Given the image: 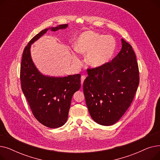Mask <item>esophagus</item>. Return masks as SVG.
<instances>
[{"mask_svg": "<svg viewBox=\"0 0 160 160\" xmlns=\"http://www.w3.org/2000/svg\"><path fill=\"white\" fill-rule=\"evenodd\" d=\"M86 77L85 75H82V77H81V83H82V85L83 84V81H84V80L86 79Z\"/></svg>", "mask_w": 160, "mask_h": 160, "instance_id": "esophagus-1", "label": "esophagus"}]
</instances>
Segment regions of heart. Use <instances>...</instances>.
Returning a JSON list of instances; mask_svg holds the SVG:
<instances>
[{
  "label": "heart",
  "instance_id": "obj_1",
  "mask_svg": "<svg viewBox=\"0 0 160 160\" xmlns=\"http://www.w3.org/2000/svg\"><path fill=\"white\" fill-rule=\"evenodd\" d=\"M116 40L111 36H105L93 31L83 32L77 39L74 48L82 54H87L86 62L92 67H99L110 61L115 52ZM74 62L80 63L77 56Z\"/></svg>",
  "mask_w": 160,
  "mask_h": 160
}]
</instances>
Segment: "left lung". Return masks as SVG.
I'll return each mask as SVG.
<instances>
[{"label":"left lung","instance_id":"left-lung-1","mask_svg":"<svg viewBox=\"0 0 160 160\" xmlns=\"http://www.w3.org/2000/svg\"><path fill=\"white\" fill-rule=\"evenodd\" d=\"M122 48L113 60L88 69L83 89L91 118L103 126L118 121L130 106L139 83L136 54L121 39Z\"/></svg>","mask_w":160,"mask_h":160}]
</instances>
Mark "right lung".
Masks as SVG:
<instances>
[{
	"instance_id": "add662e5",
	"label": "right lung",
	"mask_w": 160,
	"mask_h": 160,
	"mask_svg": "<svg viewBox=\"0 0 160 160\" xmlns=\"http://www.w3.org/2000/svg\"><path fill=\"white\" fill-rule=\"evenodd\" d=\"M67 24L50 29H65ZM49 28L41 31L25 47L22 56L20 79L21 89L35 118L50 128L63 126L67 121L71 99L80 89V74L65 77H51L42 74L33 64L30 56L31 44L45 33Z\"/></svg>"
}]
</instances>
